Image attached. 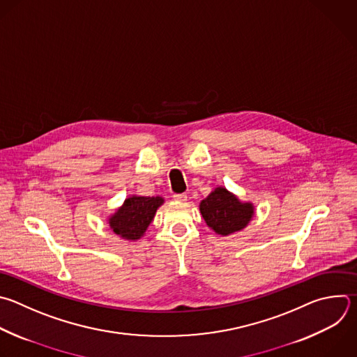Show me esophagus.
<instances>
[{"mask_svg": "<svg viewBox=\"0 0 357 357\" xmlns=\"http://www.w3.org/2000/svg\"><path fill=\"white\" fill-rule=\"evenodd\" d=\"M174 200L179 202V203H185L188 200V195L186 193H175Z\"/></svg>", "mask_w": 357, "mask_h": 357, "instance_id": "34e87169", "label": "esophagus"}]
</instances>
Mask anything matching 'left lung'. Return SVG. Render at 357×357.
<instances>
[{"label":"left lung","instance_id":"8db88e82","mask_svg":"<svg viewBox=\"0 0 357 357\" xmlns=\"http://www.w3.org/2000/svg\"><path fill=\"white\" fill-rule=\"evenodd\" d=\"M199 210L206 224L221 236L243 231L255 214L252 202L240 200L224 186L214 188L200 202Z\"/></svg>","mask_w":357,"mask_h":357}]
</instances>
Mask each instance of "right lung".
<instances>
[{
    "label": "right lung",
    "mask_w": 357,
    "mask_h": 357,
    "mask_svg": "<svg viewBox=\"0 0 357 357\" xmlns=\"http://www.w3.org/2000/svg\"><path fill=\"white\" fill-rule=\"evenodd\" d=\"M165 202L161 196L130 195L112 213L106 222L113 234L129 243L139 241L153 222L157 210Z\"/></svg>",
    "instance_id": "obj_1"
}]
</instances>
